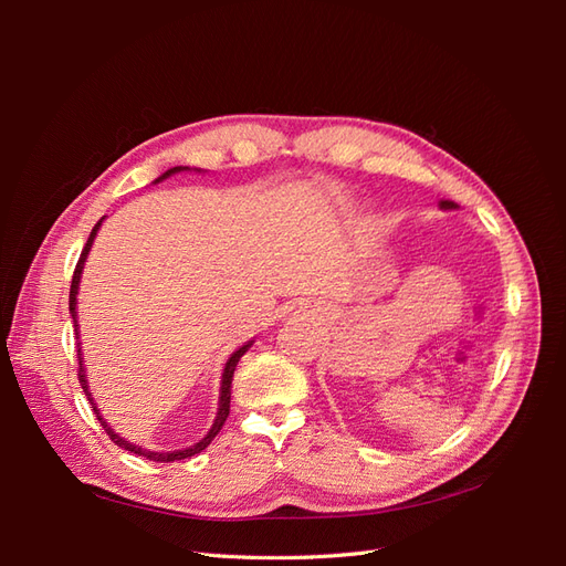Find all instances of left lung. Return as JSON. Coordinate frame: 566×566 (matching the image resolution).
I'll return each instance as SVG.
<instances>
[{
	"label": "left lung",
	"mask_w": 566,
	"mask_h": 566,
	"mask_svg": "<svg viewBox=\"0 0 566 566\" xmlns=\"http://www.w3.org/2000/svg\"><path fill=\"white\" fill-rule=\"evenodd\" d=\"M441 208H443V210H451V208H455V205H453L451 200H441Z\"/></svg>",
	"instance_id": "left-lung-1"
}]
</instances>
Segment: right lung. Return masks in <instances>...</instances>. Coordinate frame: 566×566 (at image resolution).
<instances>
[{
	"label": "right lung",
	"mask_w": 566,
	"mask_h": 566,
	"mask_svg": "<svg viewBox=\"0 0 566 566\" xmlns=\"http://www.w3.org/2000/svg\"><path fill=\"white\" fill-rule=\"evenodd\" d=\"M181 169H188V167H172V169H167V172H165L163 177H158V179H156V184H158V181H163V179H167V177H172L175 172H181ZM101 221H104V219H98V221H96V227L92 229V233H90V238H87V245H84V250H82V254H80L77 266H75V273H73V283H71V300H67V306H71V314H73V321H75V335H77V339H80V333H77V287H80V276H82V269H84V260H87V254H90V250H92V243H94V238H96V231H98V227H101ZM77 347H80V342H77ZM250 347H252V339L248 342V345H243L241 349H235V352L229 356V361H227V366H224V373H221L219 410H217V418H214L212 430H210L208 434H205V437H202L198 443H193V447H188V449H184V451H169V453L146 451V449L136 447V443H132V441H127V439H123V437H119V434H115V432H113V427H111V424H108L104 418H101L98 408H96V403H94V397H92L90 385H87V375H84V364H82V347L77 349V361H80V368H77V378H80V385H82V389H84V397H87V401L92 403V408H94V413H96L98 422L104 424V430H106V434L111 437V441H113V443H117L119 449H125V451H132V453H136V455L146 458V460H156V462H175V460L191 458V455L200 453L202 449H208L210 443H212V439L219 434L221 427H224V422H227V418H229V410H231V380H233V370H235L238 361H241V356H243V354H245Z\"/></svg>",
	"instance_id": "1"
}]
</instances>
